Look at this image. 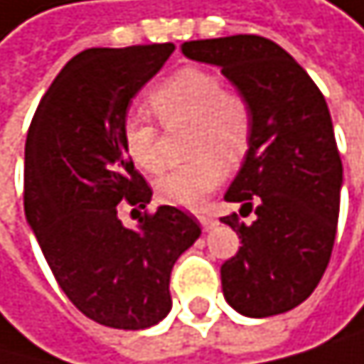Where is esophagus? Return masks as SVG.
<instances>
[{
	"mask_svg": "<svg viewBox=\"0 0 364 364\" xmlns=\"http://www.w3.org/2000/svg\"><path fill=\"white\" fill-rule=\"evenodd\" d=\"M197 219H199V225H202L206 232H208V230H213V228L217 225V219H215V217H210V215H199Z\"/></svg>",
	"mask_w": 364,
	"mask_h": 364,
	"instance_id": "obj_1",
	"label": "esophagus"
}]
</instances>
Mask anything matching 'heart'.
Segmentation results:
<instances>
[{"label": "heart", "mask_w": 364, "mask_h": 364, "mask_svg": "<svg viewBox=\"0 0 364 364\" xmlns=\"http://www.w3.org/2000/svg\"><path fill=\"white\" fill-rule=\"evenodd\" d=\"M149 106L167 125L191 123L188 154L193 158L162 173L156 195L169 206H202L223 178V162L236 165L250 149L254 112L247 97L223 88L221 75L210 69L184 67L151 90ZM123 145L145 173H158L165 165L158 128L145 112L125 117Z\"/></svg>", "instance_id": "obj_1"}]
</instances>
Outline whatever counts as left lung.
<instances>
[{"mask_svg":"<svg viewBox=\"0 0 364 364\" xmlns=\"http://www.w3.org/2000/svg\"><path fill=\"white\" fill-rule=\"evenodd\" d=\"M182 53L217 65L254 112L252 143L225 193L241 215L221 217L241 247L221 264L225 301L245 317L299 306L334 247L343 165L326 97L291 53L256 34L188 41Z\"/></svg>","mask_w":364,"mask_h":364,"instance_id":"1","label":"left lung"}]
</instances>
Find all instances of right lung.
Returning <instances> with one entry per match:
<instances>
[{
	"mask_svg": "<svg viewBox=\"0 0 364 364\" xmlns=\"http://www.w3.org/2000/svg\"><path fill=\"white\" fill-rule=\"evenodd\" d=\"M173 43L86 49L43 95L26 141V219L53 278L80 313L117 330H145L171 311L176 260L202 230L176 206L136 228L121 206L145 208L151 188L123 145V121Z\"/></svg>",
	"mask_w": 364,
	"mask_h": 364,
	"instance_id": "add662e5",
	"label": "right lung"
}]
</instances>
